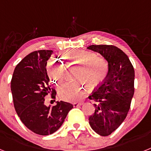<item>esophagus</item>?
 <instances>
[{
	"mask_svg": "<svg viewBox=\"0 0 151 151\" xmlns=\"http://www.w3.org/2000/svg\"><path fill=\"white\" fill-rule=\"evenodd\" d=\"M82 104V103H73V106L74 107H78V106H81Z\"/></svg>",
	"mask_w": 151,
	"mask_h": 151,
	"instance_id": "esophagus-1",
	"label": "esophagus"
}]
</instances>
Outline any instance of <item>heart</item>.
I'll list each match as a JSON object with an SVG mask.
<instances>
[{"instance_id":"b5f03b06","label":"heart","mask_w":151,"mask_h":151,"mask_svg":"<svg viewBox=\"0 0 151 151\" xmlns=\"http://www.w3.org/2000/svg\"><path fill=\"white\" fill-rule=\"evenodd\" d=\"M67 66H78L76 78L94 88L101 85L106 78L109 71V63L104 57H97L94 53L85 50H78L64 56ZM47 73L50 80L56 85H60L66 78V68L57 58H51L46 66ZM85 94V88L82 82L69 83L63 85L59 90L60 99L68 102L80 101Z\"/></svg>"}]
</instances>
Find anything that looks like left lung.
<instances>
[{
	"mask_svg": "<svg viewBox=\"0 0 151 151\" xmlns=\"http://www.w3.org/2000/svg\"><path fill=\"white\" fill-rule=\"evenodd\" d=\"M87 48L101 54L109 63L106 78L88 96L95 106L88 119L91 127L100 135L108 136L120 126L129 111L134 91V67L114 45H92Z\"/></svg>",
	"mask_w": 151,
	"mask_h": 151,
	"instance_id": "obj_1",
	"label": "left lung"
}]
</instances>
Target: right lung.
Returning <instances> with one entry per match:
<instances>
[{
	"label": "right lung",
	"mask_w": 151,
	"mask_h": 151,
	"mask_svg": "<svg viewBox=\"0 0 151 151\" xmlns=\"http://www.w3.org/2000/svg\"><path fill=\"white\" fill-rule=\"evenodd\" d=\"M52 53L53 50H37L24 57L16 66L10 83L17 115L29 130L40 135L58 130L73 108L72 104L64 101H57L54 106L45 104L46 96L50 94L51 99H56L57 94L49 85L46 69Z\"/></svg>",
	"instance_id": "obj_1"
}]
</instances>
